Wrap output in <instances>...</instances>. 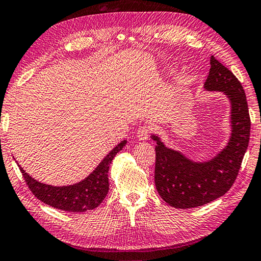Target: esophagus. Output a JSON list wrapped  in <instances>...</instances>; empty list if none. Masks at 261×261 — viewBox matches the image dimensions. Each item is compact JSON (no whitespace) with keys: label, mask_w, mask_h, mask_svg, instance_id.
Listing matches in <instances>:
<instances>
[{"label":"esophagus","mask_w":261,"mask_h":261,"mask_svg":"<svg viewBox=\"0 0 261 261\" xmlns=\"http://www.w3.org/2000/svg\"><path fill=\"white\" fill-rule=\"evenodd\" d=\"M150 135V127L147 126V125H142L140 126L139 129H138L137 132V137L139 140H147L148 138H149Z\"/></svg>","instance_id":"1"}]
</instances>
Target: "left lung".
Here are the masks:
<instances>
[{
  "mask_svg": "<svg viewBox=\"0 0 261 261\" xmlns=\"http://www.w3.org/2000/svg\"><path fill=\"white\" fill-rule=\"evenodd\" d=\"M205 89L223 91L231 100L232 135L227 146L212 161L196 163L181 152L164 146L157 136L155 186L168 205L180 209L195 208L222 197L231 189L241 168L250 137L246 93L238 78L214 56Z\"/></svg>",
  "mask_w": 261,
  "mask_h": 261,
  "instance_id": "left-lung-1",
  "label": "left lung"
}]
</instances>
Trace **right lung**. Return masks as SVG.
<instances>
[{"label": "right lung", "mask_w": 261, "mask_h": 261, "mask_svg": "<svg viewBox=\"0 0 261 261\" xmlns=\"http://www.w3.org/2000/svg\"><path fill=\"white\" fill-rule=\"evenodd\" d=\"M126 140L120 142L109 155H107L96 170L85 180L73 186L53 187L44 185L29 176L18 164L22 173L25 183L33 195L40 201L56 209L64 212L81 213L90 211L100 205L109 192V168L115 155L122 150Z\"/></svg>", "instance_id": "1"}]
</instances>
